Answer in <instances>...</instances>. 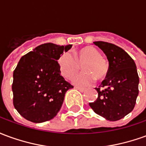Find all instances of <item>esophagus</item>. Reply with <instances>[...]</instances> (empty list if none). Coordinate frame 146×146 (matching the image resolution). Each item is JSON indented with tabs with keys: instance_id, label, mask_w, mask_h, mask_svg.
<instances>
[{
	"instance_id": "obj_1",
	"label": "esophagus",
	"mask_w": 146,
	"mask_h": 146,
	"mask_svg": "<svg viewBox=\"0 0 146 146\" xmlns=\"http://www.w3.org/2000/svg\"><path fill=\"white\" fill-rule=\"evenodd\" d=\"M74 88H75V89L78 90V91H80V92H84V91H85V88H80V87H78V86H75Z\"/></svg>"
}]
</instances>
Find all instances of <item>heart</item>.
Returning <instances> with one entry per match:
<instances>
[{
    "instance_id": "obj_1",
    "label": "heart",
    "mask_w": 146,
    "mask_h": 146,
    "mask_svg": "<svg viewBox=\"0 0 146 146\" xmlns=\"http://www.w3.org/2000/svg\"><path fill=\"white\" fill-rule=\"evenodd\" d=\"M58 64L61 74L66 79H72L79 72L82 66L84 73L76 75L73 79L75 84L88 85L95 79L103 80L109 72V63L100 52L92 46H87L74 52L73 57L70 53L61 55Z\"/></svg>"
}]
</instances>
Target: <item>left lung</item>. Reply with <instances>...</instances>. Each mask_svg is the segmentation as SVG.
Wrapping results in <instances>:
<instances>
[{
    "label": "left lung",
    "instance_id": "obj_1",
    "mask_svg": "<svg viewBox=\"0 0 146 146\" xmlns=\"http://www.w3.org/2000/svg\"><path fill=\"white\" fill-rule=\"evenodd\" d=\"M109 61V72L99 88L98 98L89 106L95 113L116 121L131 112L138 95V77L135 61L123 49L104 41L94 42Z\"/></svg>",
    "mask_w": 146,
    "mask_h": 146
}]
</instances>
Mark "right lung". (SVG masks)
I'll use <instances>...</instances> for the list:
<instances>
[{"mask_svg": "<svg viewBox=\"0 0 146 146\" xmlns=\"http://www.w3.org/2000/svg\"><path fill=\"white\" fill-rule=\"evenodd\" d=\"M72 44L39 45L21 58L13 73V104L21 116L33 123L53 119L73 86L61 75L58 60Z\"/></svg>", "mask_w": 146, "mask_h": 146, "instance_id": "1", "label": "right lung"}]
</instances>
